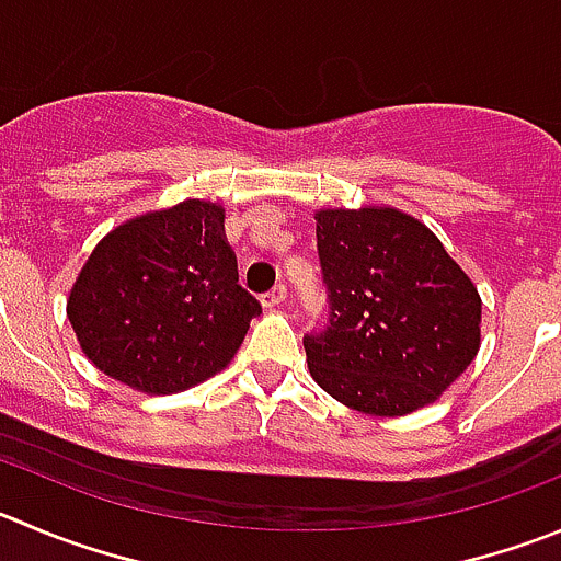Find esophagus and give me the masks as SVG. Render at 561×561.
I'll return each instance as SVG.
<instances>
[{
    "instance_id": "esophagus-1",
    "label": "esophagus",
    "mask_w": 561,
    "mask_h": 561,
    "mask_svg": "<svg viewBox=\"0 0 561 561\" xmlns=\"http://www.w3.org/2000/svg\"><path fill=\"white\" fill-rule=\"evenodd\" d=\"M280 302H286V286L284 284H277L275 289L266 291V295H261V306L264 308H275V306H280Z\"/></svg>"
}]
</instances>
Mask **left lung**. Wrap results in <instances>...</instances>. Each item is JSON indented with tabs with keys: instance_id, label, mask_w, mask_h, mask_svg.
I'll use <instances>...</instances> for the list:
<instances>
[{
	"instance_id": "obj_1",
	"label": "left lung",
	"mask_w": 561,
	"mask_h": 561,
	"mask_svg": "<svg viewBox=\"0 0 561 561\" xmlns=\"http://www.w3.org/2000/svg\"><path fill=\"white\" fill-rule=\"evenodd\" d=\"M328 328L302 339L311 377L346 408L408 415L482 344V297L421 220L393 206L319 209Z\"/></svg>"
}]
</instances>
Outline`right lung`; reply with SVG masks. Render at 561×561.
I'll list each match as a JSON object with an SVG mask.
<instances>
[{
    "label": "right lung",
    "instance_id": "obj_1",
    "mask_svg": "<svg viewBox=\"0 0 561 561\" xmlns=\"http://www.w3.org/2000/svg\"><path fill=\"white\" fill-rule=\"evenodd\" d=\"M66 311L95 369L159 397L226 369L261 306L239 286L226 209L190 197L112 228Z\"/></svg>",
    "mask_w": 561,
    "mask_h": 561
}]
</instances>
